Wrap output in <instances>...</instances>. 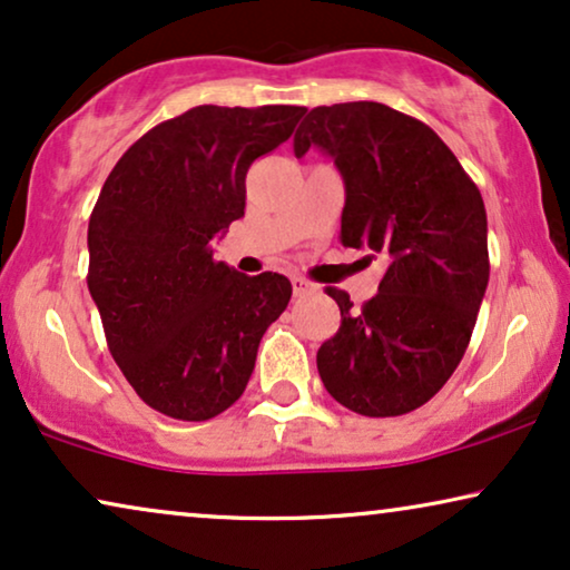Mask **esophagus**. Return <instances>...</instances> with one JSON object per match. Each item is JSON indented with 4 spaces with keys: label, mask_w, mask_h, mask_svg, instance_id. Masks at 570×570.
Segmentation results:
<instances>
[{
    "label": "esophagus",
    "mask_w": 570,
    "mask_h": 570,
    "mask_svg": "<svg viewBox=\"0 0 570 570\" xmlns=\"http://www.w3.org/2000/svg\"><path fill=\"white\" fill-rule=\"evenodd\" d=\"M291 283H293V293L298 295V298H306V295L318 293V285L311 283V279H306V277H301V275H293Z\"/></svg>",
    "instance_id": "obj_1"
}]
</instances>
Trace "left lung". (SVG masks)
<instances>
[{
	"label": "left lung",
	"instance_id": "obj_1",
	"mask_svg": "<svg viewBox=\"0 0 570 570\" xmlns=\"http://www.w3.org/2000/svg\"><path fill=\"white\" fill-rule=\"evenodd\" d=\"M308 147L345 181L342 244L389 262L361 311L330 287L342 324L318 347V376L357 415H404L439 394L470 345L490 277L485 205L443 139L384 104L311 108L295 158Z\"/></svg>",
	"mask_w": 570,
	"mask_h": 570
}]
</instances>
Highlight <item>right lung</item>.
I'll return each instance as SVG.
<instances>
[{"mask_svg":"<svg viewBox=\"0 0 570 570\" xmlns=\"http://www.w3.org/2000/svg\"><path fill=\"white\" fill-rule=\"evenodd\" d=\"M303 114L197 106L139 137L100 189L88 287L114 361L163 415L199 423L228 410L264 332L287 308L291 279L215 262L213 238L244 217L248 168Z\"/></svg>","mask_w":570,"mask_h":570,"instance_id":"1","label":"right lung"}]
</instances>
